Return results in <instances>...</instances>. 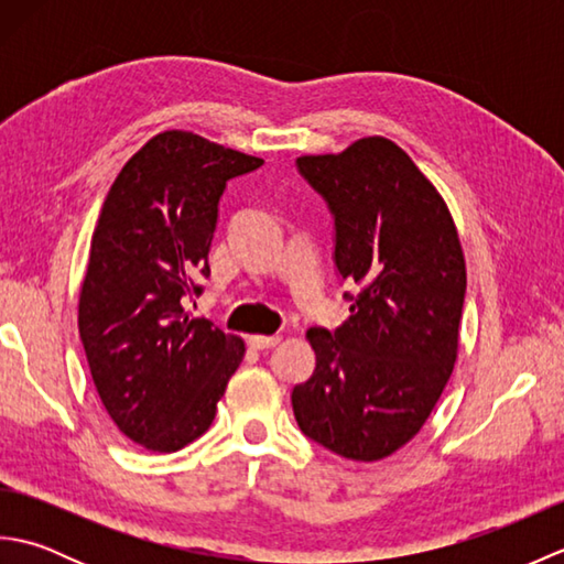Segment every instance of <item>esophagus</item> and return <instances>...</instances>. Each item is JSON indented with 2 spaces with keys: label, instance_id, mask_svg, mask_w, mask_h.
<instances>
[{
  "label": "esophagus",
  "instance_id": "1",
  "mask_svg": "<svg viewBox=\"0 0 564 564\" xmlns=\"http://www.w3.org/2000/svg\"><path fill=\"white\" fill-rule=\"evenodd\" d=\"M281 337H263V334H254V337H249V346L257 351L263 349H273V346H279Z\"/></svg>",
  "mask_w": 564,
  "mask_h": 564
}]
</instances>
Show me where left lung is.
<instances>
[{
    "label": "left lung",
    "mask_w": 564,
    "mask_h": 564,
    "mask_svg": "<svg viewBox=\"0 0 564 564\" xmlns=\"http://www.w3.org/2000/svg\"><path fill=\"white\" fill-rule=\"evenodd\" d=\"M297 172L334 215L349 319L313 327L315 370L293 388L307 438L349 460L388 458L434 410L458 356L465 257L446 200L388 138L305 154Z\"/></svg>",
    "instance_id": "obj_1"
}]
</instances>
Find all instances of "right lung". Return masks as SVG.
<instances>
[{"mask_svg": "<svg viewBox=\"0 0 564 564\" xmlns=\"http://www.w3.org/2000/svg\"><path fill=\"white\" fill-rule=\"evenodd\" d=\"M263 160L188 130H164L126 162L94 227L79 337L113 424L148 451L206 434L245 341L184 305L210 275L227 182Z\"/></svg>", "mask_w": 564, "mask_h": 564, "instance_id": "add662e5", "label": "right lung"}]
</instances>
